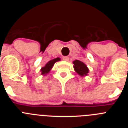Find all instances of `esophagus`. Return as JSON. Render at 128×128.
Listing matches in <instances>:
<instances>
[{
  "mask_svg": "<svg viewBox=\"0 0 128 128\" xmlns=\"http://www.w3.org/2000/svg\"><path fill=\"white\" fill-rule=\"evenodd\" d=\"M63 60L64 61H66V62H68V61L69 60V58L68 57V56H64L63 58Z\"/></svg>",
  "mask_w": 128,
  "mask_h": 128,
  "instance_id": "1",
  "label": "esophagus"
}]
</instances>
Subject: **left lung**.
<instances>
[{
  "mask_svg": "<svg viewBox=\"0 0 128 128\" xmlns=\"http://www.w3.org/2000/svg\"><path fill=\"white\" fill-rule=\"evenodd\" d=\"M73 64L74 65V70L80 76H86L88 75L89 69L83 62L80 60H75L73 62Z\"/></svg>",
  "mask_w": 128,
  "mask_h": 128,
  "instance_id": "obj_1",
  "label": "left lung"
}]
</instances>
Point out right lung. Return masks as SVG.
Returning <instances> with one entry per match:
<instances>
[{
	"label": "right lung",
	"mask_w": 128,
	"mask_h": 128,
	"mask_svg": "<svg viewBox=\"0 0 128 128\" xmlns=\"http://www.w3.org/2000/svg\"><path fill=\"white\" fill-rule=\"evenodd\" d=\"M58 61H60V58H56L53 59V60H51L49 61V62H48L44 67L42 68L41 70H40V71H41L42 72V75L46 76V74H48V72L50 71V70L52 69V68L53 65H54V63H56V62H58Z\"/></svg>",
	"instance_id": "right-lung-1"
}]
</instances>
